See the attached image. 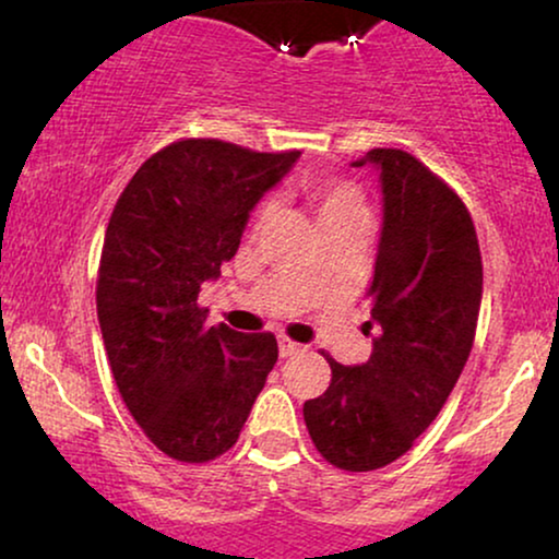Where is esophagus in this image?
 Masks as SVG:
<instances>
[{"mask_svg":"<svg viewBox=\"0 0 559 559\" xmlns=\"http://www.w3.org/2000/svg\"><path fill=\"white\" fill-rule=\"evenodd\" d=\"M280 357L285 359V357H293V354H300L302 352V346L297 344V342H293V338H287V336H280Z\"/></svg>","mask_w":559,"mask_h":559,"instance_id":"1","label":"esophagus"}]
</instances>
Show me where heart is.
I'll return each mask as SVG.
<instances>
[{
	"label": "heart",
	"instance_id": "obj_1",
	"mask_svg": "<svg viewBox=\"0 0 559 559\" xmlns=\"http://www.w3.org/2000/svg\"><path fill=\"white\" fill-rule=\"evenodd\" d=\"M302 192L308 194L310 205L316 207L318 221L323 223V228L342 226V223L352 221H369V207H367V194L357 182L344 177H316L308 174L302 179ZM270 215V202H264L259 207L257 217L264 221Z\"/></svg>",
	"mask_w": 559,
	"mask_h": 559
}]
</instances>
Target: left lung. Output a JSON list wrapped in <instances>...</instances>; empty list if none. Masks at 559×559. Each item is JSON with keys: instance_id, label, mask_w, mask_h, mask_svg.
<instances>
[{"instance_id": "8db88e82", "label": "left lung", "mask_w": 559, "mask_h": 559, "mask_svg": "<svg viewBox=\"0 0 559 559\" xmlns=\"http://www.w3.org/2000/svg\"><path fill=\"white\" fill-rule=\"evenodd\" d=\"M382 187L372 354L344 367L329 354L331 385L306 401L302 416L325 462L369 473L408 452L460 380L475 342L483 259L460 194L401 148H372ZM367 321V329H372Z\"/></svg>"}]
</instances>
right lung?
<instances>
[{
  "mask_svg": "<svg viewBox=\"0 0 559 559\" xmlns=\"http://www.w3.org/2000/svg\"><path fill=\"white\" fill-rule=\"evenodd\" d=\"M297 156L182 138L146 158L115 202L99 329L130 416L171 460L200 465L228 452L277 361L274 333L207 325L198 295L236 257L251 207Z\"/></svg>",
  "mask_w": 559,
  "mask_h": 559,
  "instance_id": "right-lung-1",
  "label": "right lung"
}]
</instances>
